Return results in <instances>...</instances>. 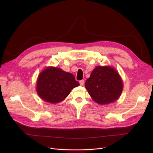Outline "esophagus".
Returning a JSON list of instances; mask_svg holds the SVG:
<instances>
[{
  "label": "esophagus",
  "mask_w": 153,
  "mask_h": 153,
  "mask_svg": "<svg viewBox=\"0 0 153 153\" xmlns=\"http://www.w3.org/2000/svg\"><path fill=\"white\" fill-rule=\"evenodd\" d=\"M79 83H80V85L82 86L84 84V80H82V81H80Z\"/></svg>",
  "instance_id": "esophagus-1"
}]
</instances>
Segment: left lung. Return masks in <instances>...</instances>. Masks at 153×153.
<instances>
[{
  "label": "left lung",
  "instance_id": "left-lung-1",
  "mask_svg": "<svg viewBox=\"0 0 153 153\" xmlns=\"http://www.w3.org/2000/svg\"><path fill=\"white\" fill-rule=\"evenodd\" d=\"M85 87L95 102L106 105L118 100L123 84L116 69L110 66H100L92 71L85 81Z\"/></svg>",
  "mask_w": 153,
  "mask_h": 153
}]
</instances>
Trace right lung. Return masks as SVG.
I'll use <instances>...</instances> for the list:
<instances>
[{
    "label": "right lung",
    "mask_w": 153,
    "mask_h": 153,
    "mask_svg": "<svg viewBox=\"0 0 153 153\" xmlns=\"http://www.w3.org/2000/svg\"><path fill=\"white\" fill-rule=\"evenodd\" d=\"M79 83L73 74L60 68L49 66L40 72L36 81V92L43 100L57 103L65 99Z\"/></svg>",
    "instance_id": "right-lung-1"
}]
</instances>
